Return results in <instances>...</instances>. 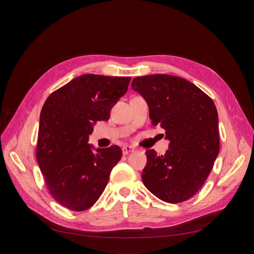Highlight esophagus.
Wrapping results in <instances>:
<instances>
[{
	"label": "esophagus",
	"instance_id": "obj_1",
	"mask_svg": "<svg viewBox=\"0 0 254 254\" xmlns=\"http://www.w3.org/2000/svg\"><path fill=\"white\" fill-rule=\"evenodd\" d=\"M132 151H134V148L131 147V146H124V147H123V155L124 156L128 155V153L132 152Z\"/></svg>",
	"mask_w": 254,
	"mask_h": 254
}]
</instances>
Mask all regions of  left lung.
I'll return each instance as SVG.
<instances>
[{
  "label": "left lung",
  "mask_w": 254,
  "mask_h": 254,
  "mask_svg": "<svg viewBox=\"0 0 254 254\" xmlns=\"http://www.w3.org/2000/svg\"><path fill=\"white\" fill-rule=\"evenodd\" d=\"M131 87L147 102L151 124L163 128L170 141L162 156L146 150L144 186L165 202L186 201L201 189L218 156L216 107L194 83L173 75L135 77Z\"/></svg>",
  "instance_id": "left-lung-1"
}]
</instances>
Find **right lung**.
I'll return each mask as SVG.
<instances>
[{
    "mask_svg": "<svg viewBox=\"0 0 254 254\" xmlns=\"http://www.w3.org/2000/svg\"><path fill=\"white\" fill-rule=\"evenodd\" d=\"M130 80L84 74L54 91L42 107L37 161L51 195L68 210L93 205L122 158L118 145L93 152L88 141L96 122L109 120Z\"/></svg>",
    "mask_w": 254,
    "mask_h": 254,
    "instance_id": "add662e5",
    "label": "right lung"
}]
</instances>
